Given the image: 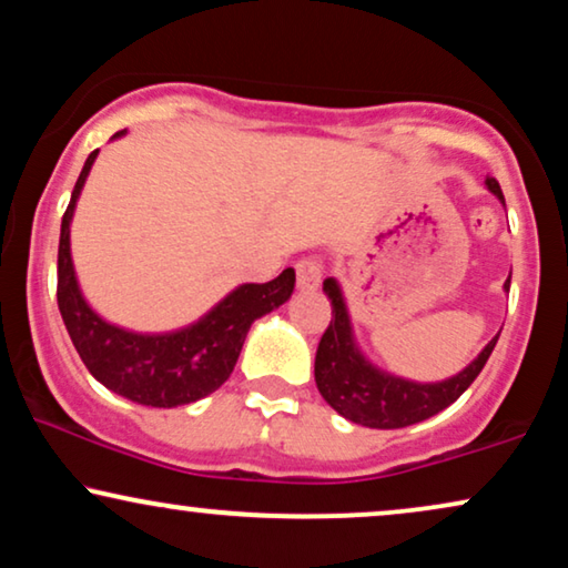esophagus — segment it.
Masks as SVG:
<instances>
[{"instance_id":"34e87169","label":"esophagus","mask_w":568,"mask_h":568,"mask_svg":"<svg viewBox=\"0 0 568 568\" xmlns=\"http://www.w3.org/2000/svg\"><path fill=\"white\" fill-rule=\"evenodd\" d=\"M322 283V262L301 260L296 262V285L298 291H314Z\"/></svg>"}]
</instances>
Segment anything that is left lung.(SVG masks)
Returning a JSON list of instances; mask_svg holds the SVG:
<instances>
[{"label":"left lung","instance_id":"1","mask_svg":"<svg viewBox=\"0 0 568 568\" xmlns=\"http://www.w3.org/2000/svg\"><path fill=\"white\" fill-rule=\"evenodd\" d=\"M487 189L504 201V191L495 178H487ZM506 204V201H504ZM511 277L506 280L504 288L508 291ZM322 291L327 293L333 304V320L322 335L314 358V379L322 398L335 408L337 414L346 416L348 422H356L362 427L372 429H398L425 422L443 408H448L462 393L475 383L479 372L490 358L498 335L479 351V356L469 367L458 375L443 379V383H412V379L387 375L377 369L369 358H364L356 346L351 317L343 298L341 285L335 277H327Z\"/></svg>","mask_w":568,"mask_h":568}]
</instances>
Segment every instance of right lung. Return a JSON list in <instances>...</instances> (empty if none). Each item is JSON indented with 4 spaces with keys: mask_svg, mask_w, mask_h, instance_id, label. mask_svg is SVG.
I'll return each instance as SVG.
<instances>
[{
    "mask_svg": "<svg viewBox=\"0 0 568 568\" xmlns=\"http://www.w3.org/2000/svg\"><path fill=\"white\" fill-rule=\"evenodd\" d=\"M123 133H114V139ZM97 154L99 149L85 160L68 210L62 214L57 251V306L62 322L85 369L112 393L154 408L193 404L231 377L251 322L291 298L296 272L288 267L270 283L239 285L210 314L175 333L143 335L110 325L85 304L70 256V222Z\"/></svg>",
    "mask_w": 568,
    "mask_h": 568,
    "instance_id": "add662e5",
    "label": "right lung"
}]
</instances>
